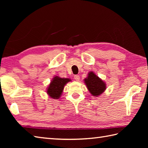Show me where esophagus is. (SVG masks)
<instances>
[{"instance_id": "obj_1", "label": "esophagus", "mask_w": 148, "mask_h": 148, "mask_svg": "<svg viewBox=\"0 0 148 148\" xmlns=\"http://www.w3.org/2000/svg\"><path fill=\"white\" fill-rule=\"evenodd\" d=\"M74 79H76L77 81H79V79H80V77H79V75H74Z\"/></svg>"}]
</instances>
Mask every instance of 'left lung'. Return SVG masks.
<instances>
[{"label":"left lung","mask_w":148,"mask_h":148,"mask_svg":"<svg viewBox=\"0 0 148 148\" xmlns=\"http://www.w3.org/2000/svg\"><path fill=\"white\" fill-rule=\"evenodd\" d=\"M84 80L88 90L94 97H98L106 89V84L103 81L95 75L93 72H90Z\"/></svg>","instance_id":"obj_1"}]
</instances>
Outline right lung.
I'll use <instances>...</instances> for the list:
<instances>
[{"mask_svg":"<svg viewBox=\"0 0 148 148\" xmlns=\"http://www.w3.org/2000/svg\"><path fill=\"white\" fill-rule=\"evenodd\" d=\"M71 81L69 78H61L58 76L54 77L47 89V93L51 98L58 99L62 95L64 86Z\"/></svg>","mask_w":148,"mask_h":148,"instance_id":"right-lung-1","label":"right lung"}]
</instances>
